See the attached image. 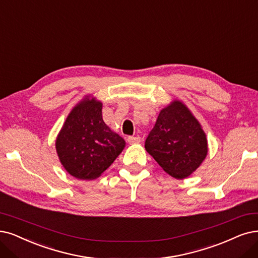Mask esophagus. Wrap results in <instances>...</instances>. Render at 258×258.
<instances>
[{
	"label": "esophagus",
	"instance_id": "obj_1",
	"mask_svg": "<svg viewBox=\"0 0 258 258\" xmlns=\"http://www.w3.org/2000/svg\"><path fill=\"white\" fill-rule=\"evenodd\" d=\"M141 141V139H140V137H134V136H130L128 138H127V142L130 145H133V144H139V142Z\"/></svg>",
	"mask_w": 258,
	"mask_h": 258
}]
</instances>
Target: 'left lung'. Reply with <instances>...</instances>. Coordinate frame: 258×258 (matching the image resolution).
Instances as JSON below:
<instances>
[{"label": "left lung", "instance_id": "left-lung-1", "mask_svg": "<svg viewBox=\"0 0 258 258\" xmlns=\"http://www.w3.org/2000/svg\"><path fill=\"white\" fill-rule=\"evenodd\" d=\"M145 147L168 174L178 179L196 171L208 151L201 125L179 101L159 112Z\"/></svg>", "mask_w": 258, "mask_h": 258}]
</instances>
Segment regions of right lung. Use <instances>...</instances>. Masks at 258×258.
Listing matches in <instances>:
<instances>
[{
  "label": "right lung",
  "instance_id": "obj_1",
  "mask_svg": "<svg viewBox=\"0 0 258 258\" xmlns=\"http://www.w3.org/2000/svg\"><path fill=\"white\" fill-rule=\"evenodd\" d=\"M125 141L102 118V103L85 99L72 109L56 139V151L68 172L79 179L99 177L124 149Z\"/></svg>",
  "mask_w": 258,
  "mask_h": 258
}]
</instances>
